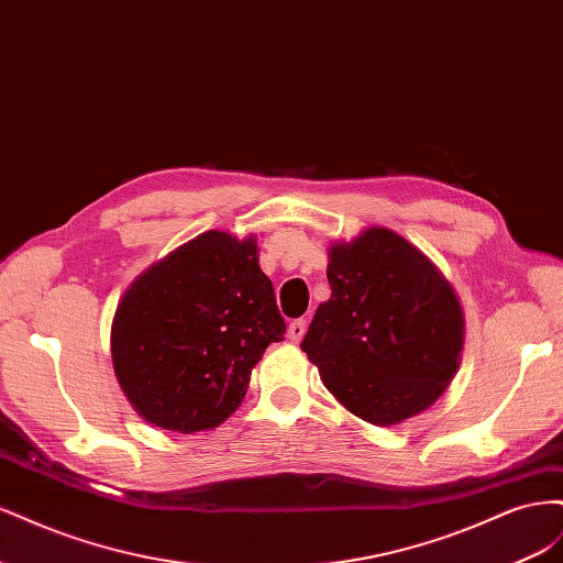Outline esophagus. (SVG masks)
Here are the masks:
<instances>
[{"label":"esophagus","instance_id":"obj_1","mask_svg":"<svg viewBox=\"0 0 563 563\" xmlns=\"http://www.w3.org/2000/svg\"><path fill=\"white\" fill-rule=\"evenodd\" d=\"M305 331H308V321H305V319H294L291 323H288L286 338L291 340V343H300L302 335H305Z\"/></svg>","mask_w":563,"mask_h":563}]
</instances>
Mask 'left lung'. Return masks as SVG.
I'll return each instance as SVG.
<instances>
[{
    "label": "left lung",
    "instance_id": "obj_1",
    "mask_svg": "<svg viewBox=\"0 0 563 563\" xmlns=\"http://www.w3.org/2000/svg\"><path fill=\"white\" fill-rule=\"evenodd\" d=\"M327 277L331 298L300 343L327 389L383 428L430 408L455 376L465 338L449 279L387 228L335 242Z\"/></svg>",
    "mask_w": 563,
    "mask_h": 563
}]
</instances>
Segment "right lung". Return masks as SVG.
Masks as SVG:
<instances>
[{
    "label": "right lung",
    "mask_w": 563,
    "mask_h": 563,
    "mask_svg": "<svg viewBox=\"0 0 563 563\" xmlns=\"http://www.w3.org/2000/svg\"><path fill=\"white\" fill-rule=\"evenodd\" d=\"M284 333L255 236L209 230L126 288L112 319V364L141 418L192 434L240 408L251 368Z\"/></svg>",
    "instance_id": "1"
}]
</instances>
